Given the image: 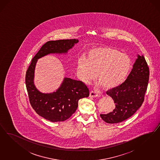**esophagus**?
Instances as JSON below:
<instances>
[{
  "mask_svg": "<svg viewBox=\"0 0 160 160\" xmlns=\"http://www.w3.org/2000/svg\"><path fill=\"white\" fill-rule=\"evenodd\" d=\"M98 93L94 91H91L90 92V97H96L98 96Z\"/></svg>",
  "mask_w": 160,
  "mask_h": 160,
  "instance_id": "esophagus-1",
  "label": "esophagus"
}]
</instances>
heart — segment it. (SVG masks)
<instances>
[{"instance_id":"obj_1","label":"heart","mask_w":160,"mask_h":160,"mask_svg":"<svg viewBox=\"0 0 160 160\" xmlns=\"http://www.w3.org/2000/svg\"><path fill=\"white\" fill-rule=\"evenodd\" d=\"M131 68V59L128 55L112 48L100 47L88 50L86 58H80L77 72L85 84L93 81L97 73L100 85L112 88L123 82Z\"/></svg>"}]
</instances>
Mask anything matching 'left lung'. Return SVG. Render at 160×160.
<instances>
[{"mask_svg": "<svg viewBox=\"0 0 160 160\" xmlns=\"http://www.w3.org/2000/svg\"><path fill=\"white\" fill-rule=\"evenodd\" d=\"M149 68L143 55L137 54L131 72L126 81L107 92L116 107L113 111L100 114L102 120L110 124L119 123L132 116L141 106L149 80Z\"/></svg>", "mask_w": 160, "mask_h": 160, "instance_id": "left-lung-1", "label": "left lung"}]
</instances>
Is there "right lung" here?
<instances>
[{
	"mask_svg": "<svg viewBox=\"0 0 160 160\" xmlns=\"http://www.w3.org/2000/svg\"><path fill=\"white\" fill-rule=\"evenodd\" d=\"M78 43V39L48 41L35 55L26 72L25 82L30 104L40 116L51 122L65 121L72 116L78 108V100L89 96V90L81 81L64 78L56 92H40L34 83L36 63L50 54H66Z\"/></svg>",
	"mask_w": 160,
	"mask_h": 160,
	"instance_id": "add662e5",
	"label": "right lung"
}]
</instances>
